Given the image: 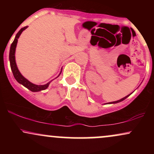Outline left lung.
Here are the masks:
<instances>
[{
  "instance_id": "obj_1",
  "label": "left lung",
  "mask_w": 154,
  "mask_h": 154,
  "mask_svg": "<svg viewBox=\"0 0 154 154\" xmlns=\"http://www.w3.org/2000/svg\"><path fill=\"white\" fill-rule=\"evenodd\" d=\"M127 95V96H125V98H122V99H120V100H116V101H114V102H111V103H119V102H121V101H122V100H124L125 99H126L127 98H128V97L129 96V95Z\"/></svg>"
}]
</instances>
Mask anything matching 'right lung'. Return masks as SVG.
Masks as SVG:
<instances>
[{"instance_id":"1","label":"right lung","mask_w":154,"mask_h":154,"mask_svg":"<svg viewBox=\"0 0 154 154\" xmlns=\"http://www.w3.org/2000/svg\"><path fill=\"white\" fill-rule=\"evenodd\" d=\"M27 28V26H24V27L22 28L18 32L17 35H16L14 40L13 43H11V45L10 48V52H9V60H10V65H11V71L13 72V75L16 80L19 83L22 84V85H24V87L29 89V91L32 92H38L40 91H43V90H45L46 88L48 87L50 82L47 83V84L44 85H37L33 84L28 81L26 78H24V77L22 75V74L20 73L19 71L18 68H17V63H16L15 61V51H16V47H17V41H18V38L20 36L21 33L22 32L23 30ZM61 74V73H60Z\"/></svg>"}]
</instances>
